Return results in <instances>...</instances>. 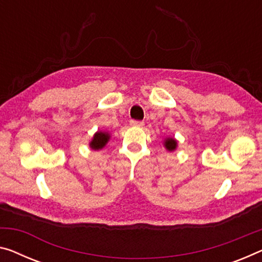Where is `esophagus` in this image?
Returning a JSON list of instances; mask_svg holds the SVG:
<instances>
[{"label":"esophagus","instance_id":"obj_1","mask_svg":"<svg viewBox=\"0 0 262 262\" xmlns=\"http://www.w3.org/2000/svg\"><path fill=\"white\" fill-rule=\"evenodd\" d=\"M130 125L131 126H136V127H143L144 126V122H140V120H131Z\"/></svg>","mask_w":262,"mask_h":262}]
</instances>
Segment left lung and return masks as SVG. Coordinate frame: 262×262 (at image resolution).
I'll return each mask as SVG.
<instances>
[{
	"instance_id": "1",
	"label": "left lung",
	"mask_w": 262,
	"mask_h": 262,
	"mask_svg": "<svg viewBox=\"0 0 262 262\" xmlns=\"http://www.w3.org/2000/svg\"><path fill=\"white\" fill-rule=\"evenodd\" d=\"M164 146L167 151H174L177 148V140L168 137V138L164 140Z\"/></svg>"
}]
</instances>
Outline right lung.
Masks as SVG:
<instances>
[{"mask_svg":"<svg viewBox=\"0 0 262 262\" xmlns=\"http://www.w3.org/2000/svg\"><path fill=\"white\" fill-rule=\"evenodd\" d=\"M108 139H110V135H108L107 132H102V131L96 132L94 137H92V140L90 142V147L92 150H100V148L105 146L106 143L108 142Z\"/></svg>","mask_w":262,"mask_h":262,"instance_id":"add662e5","label":"right lung"}]
</instances>
